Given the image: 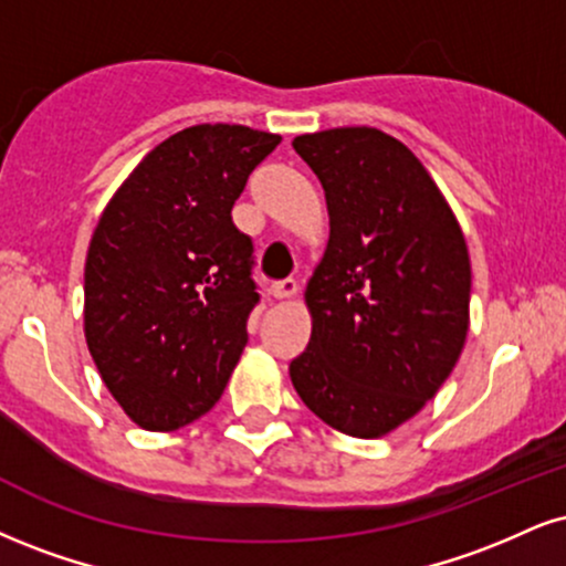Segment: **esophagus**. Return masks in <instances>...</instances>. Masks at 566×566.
<instances>
[{
	"label": "esophagus",
	"instance_id": "1",
	"mask_svg": "<svg viewBox=\"0 0 566 566\" xmlns=\"http://www.w3.org/2000/svg\"><path fill=\"white\" fill-rule=\"evenodd\" d=\"M297 282L295 279H282V282H274L271 284V295L276 297V301H290V297L297 295Z\"/></svg>",
	"mask_w": 566,
	"mask_h": 566
}]
</instances>
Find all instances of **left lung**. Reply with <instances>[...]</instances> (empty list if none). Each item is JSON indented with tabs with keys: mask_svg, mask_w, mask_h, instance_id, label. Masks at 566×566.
<instances>
[{
	"mask_svg": "<svg viewBox=\"0 0 566 566\" xmlns=\"http://www.w3.org/2000/svg\"><path fill=\"white\" fill-rule=\"evenodd\" d=\"M324 187L329 242L305 287L308 348L297 395L350 438H382L451 377L469 332L464 231L430 171L371 126L292 142Z\"/></svg>",
	"mask_w": 566,
	"mask_h": 566,
	"instance_id": "obj_1",
	"label": "left lung"
}]
</instances>
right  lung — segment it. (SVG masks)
Masks as SVG:
<instances>
[{"instance_id": "add662e5", "label": "right lung", "mask_w": 566, "mask_h": 566, "mask_svg": "<svg viewBox=\"0 0 566 566\" xmlns=\"http://www.w3.org/2000/svg\"><path fill=\"white\" fill-rule=\"evenodd\" d=\"M279 142L250 126H189L149 149L102 210L84 265V335L142 430L208 413L248 345L253 242L231 208Z\"/></svg>"}]
</instances>
